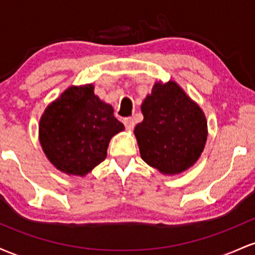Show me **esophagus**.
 Wrapping results in <instances>:
<instances>
[{
	"mask_svg": "<svg viewBox=\"0 0 255 255\" xmlns=\"http://www.w3.org/2000/svg\"><path fill=\"white\" fill-rule=\"evenodd\" d=\"M122 122H124V125L126 126V128H127L128 130H131L134 128V126H135V124H134V120L130 118L124 119L122 120Z\"/></svg>",
	"mask_w": 255,
	"mask_h": 255,
	"instance_id": "1",
	"label": "esophagus"
}]
</instances>
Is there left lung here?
Returning <instances> with one entry per match:
<instances>
[{
    "label": "left lung",
    "instance_id": "obj_1",
    "mask_svg": "<svg viewBox=\"0 0 255 255\" xmlns=\"http://www.w3.org/2000/svg\"><path fill=\"white\" fill-rule=\"evenodd\" d=\"M141 113L144 120L134 134L144 162L164 175L180 174L195 164L207 139V121L175 81L154 84Z\"/></svg>",
    "mask_w": 255,
    "mask_h": 255
}]
</instances>
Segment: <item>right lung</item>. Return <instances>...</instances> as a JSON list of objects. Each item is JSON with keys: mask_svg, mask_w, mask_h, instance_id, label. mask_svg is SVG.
Wrapping results in <instances>:
<instances>
[{"mask_svg": "<svg viewBox=\"0 0 255 255\" xmlns=\"http://www.w3.org/2000/svg\"><path fill=\"white\" fill-rule=\"evenodd\" d=\"M125 130L110 104L92 84L68 87L46 107L39 141L51 164L67 175L85 176L107 157L110 139Z\"/></svg>", "mask_w": 255, "mask_h": 255, "instance_id": "add662e5", "label": "right lung"}]
</instances>
